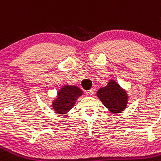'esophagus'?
Here are the masks:
<instances>
[{"label":"esophagus","instance_id":"esophagus-1","mask_svg":"<svg viewBox=\"0 0 161 161\" xmlns=\"http://www.w3.org/2000/svg\"><path fill=\"white\" fill-rule=\"evenodd\" d=\"M95 92H96V88H92L90 90L88 91V93L89 94L90 96H92L94 93H95Z\"/></svg>","mask_w":161,"mask_h":161}]
</instances>
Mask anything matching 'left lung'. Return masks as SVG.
Segmentation results:
<instances>
[{
	"label": "left lung",
	"mask_w": 161,
	"mask_h": 161,
	"mask_svg": "<svg viewBox=\"0 0 161 161\" xmlns=\"http://www.w3.org/2000/svg\"><path fill=\"white\" fill-rule=\"evenodd\" d=\"M97 96L112 113H120L126 108L129 97L126 91L111 80L105 87L97 91Z\"/></svg>",
	"instance_id": "obj_1"
}]
</instances>
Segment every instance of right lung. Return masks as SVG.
I'll use <instances>...</instances> for the list:
<instances>
[{"instance_id": "obj_1", "label": "right lung", "mask_w": 161, "mask_h": 161, "mask_svg": "<svg viewBox=\"0 0 161 161\" xmlns=\"http://www.w3.org/2000/svg\"><path fill=\"white\" fill-rule=\"evenodd\" d=\"M82 94L83 92L78 87L64 85L57 92V98L53 102V108L57 114H67Z\"/></svg>"}]
</instances>
